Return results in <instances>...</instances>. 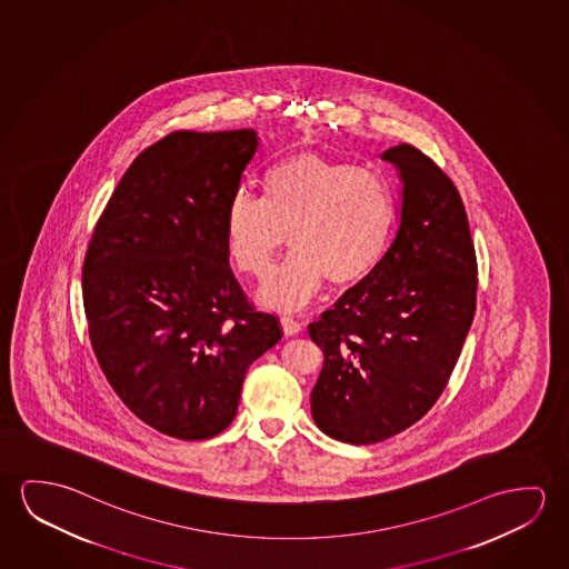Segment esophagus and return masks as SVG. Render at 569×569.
<instances>
[{
  "mask_svg": "<svg viewBox=\"0 0 569 569\" xmlns=\"http://www.w3.org/2000/svg\"><path fill=\"white\" fill-rule=\"evenodd\" d=\"M281 329L286 332V337H293L301 331V323L293 317H281Z\"/></svg>",
  "mask_w": 569,
  "mask_h": 569,
  "instance_id": "34e87169",
  "label": "esophagus"
}]
</instances>
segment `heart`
<instances>
[{
    "label": "heart",
    "instance_id": "obj_1",
    "mask_svg": "<svg viewBox=\"0 0 569 569\" xmlns=\"http://www.w3.org/2000/svg\"><path fill=\"white\" fill-rule=\"evenodd\" d=\"M398 201L377 169L298 153L263 173V197L240 189L227 207L228 253L237 268L262 276L289 232L293 252L260 288L262 303L296 309L329 281L357 286L375 273L392 240Z\"/></svg>",
    "mask_w": 569,
    "mask_h": 569
}]
</instances>
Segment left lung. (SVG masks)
Segmentation results:
<instances>
[{
	"label": "left lung",
	"mask_w": 569,
	"mask_h": 569,
	"mask_svg": "<svg viewBox=\"0 0 569 569\" xmlns=\"http://www.w3.org/2000/svg\"><path fill=\"white\" fill-rule=\"evenodd\" d=\"M382 159L403 183L392 246L375 273L309 325L325 355L313 420L352 446L392 438L438 402L477 307V256L453 181L408 143Z\"/></svg>",
	"instance_id": "left-lung-1"
}]
</instances>
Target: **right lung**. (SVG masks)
<instances>
[{
	"mask_svg": "<svg viewBox=\"0 0 569 569\" xmlns=\"http://www.w3.org/2000/svg\"><path fill=\"white\" fill-rule=\"evenodd\" d=\"M253 130L173 131L123 173L88 244L82 299L106 380L149 428L214 438L246 370L280 341L228 263L227 207Z\"/></svg>",
	"mask_w": 569,
	"mask_h": 569,
	"instance_id": "1",
	"label": "right lung"
}]
</instances>
